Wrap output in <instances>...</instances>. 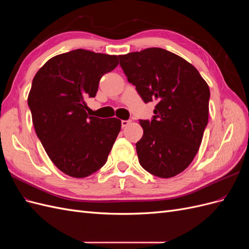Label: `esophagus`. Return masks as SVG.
<instances>
[{
	"label": "esophagus",
	"mask_w": 249,
	"mask_h": 249,
	"mask_svg": "<svg viewBox=\"0 0 249 249\" xmlns=\"http://www.w3.org/2000/svg\"><path fill=\"white\" fill-rule=\"evenodd\" d=\"M132 122L131 120H122V126L124 127V126H127Z\"/></svg>",
	"instance_id": "34e87169"
}]
</instances>
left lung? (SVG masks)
Wrapping results in <instances>:
<instances>
[{"label": "left lung", "instance_id": "8db88e82", "mask_svg": "<svg viewBox=\"0 0 249 249\" xmlns=\"http://www.w3.org/2000/svg\"><path fill=\"white\" fill-rule=\"evenodd\" d=\"M119 64L143 102L157 103L152 119H139L140 165L159 178L178 175L197 154L208 124V84L192 64L160 48L119 56Z\"/></svg>", "mask_w": 249, "mask_h": 249}]
</instances>
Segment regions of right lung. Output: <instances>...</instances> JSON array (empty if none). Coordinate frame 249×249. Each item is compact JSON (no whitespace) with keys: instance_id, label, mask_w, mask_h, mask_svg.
I'll return each instance as SVG.
<instances>
[{"instance_id":"add662e5","label":"right lung","mask_w":249,"mask_h":249,"mask_svg":"<svg viewBox=\"0 0 249 249\" xmlns=\"http://www.w3.org/2000/svg\"><path fill=\"white\" fill-rule=\"evenodd\" d=\"M118 57L78 49L50 59L37 71L28 97L37 137L65 175L86 178L102 168L122 127L117 118L87 115L105 73Z\"/></svg>"}]
</instances>
